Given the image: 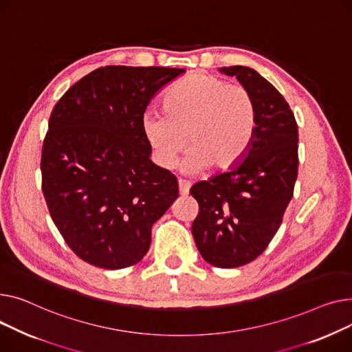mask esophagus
<instances>
[{
	"instance_id": "esophagus-1",
	"label": "esophagus",
	"mask_w": 352,
	"mask_h": 352,
	"mask_svg": "<svg viewBox=\"0 0 352 352\" xmlns=\"http://www.w3.org/2000/svg\"><path fill=\"white\" fill-rule=\"evenodd\" d=\"M177 184H179V193H180L182 196H186V195H189V189H190V183H189L188 180H183V179H179Z\"/></svg>"
}]
</instances>
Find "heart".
Segmentation results:
<instances>
[{"label": "heart", "instance_id": "obj_1", "mask_svg": "<svg viewBox=\"0 0 352 352\" xmlns=\"http://www.w3.org/2000/svg\"><path fill=\"white\" fill-rule=\"evenodd\" d=\"M162 112L144 115L143 133L162 168L172 166L188 140L186 172L234 168L249 152L257 128L252 91L212 74L195 72L176 82L163 96Z\"/></svg>", "mask_w": 352, "mask_h": 352}]
</instances>
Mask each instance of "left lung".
Here are the masks:
<instances>
[{
  "mask_svg": "<svg viewBox=\"0 0 352 352\" xmlns=\"http://www.w3.org/2000/svg\"><path fill=\"white\" fill-rule=\"evenodd\" d=\"M249 88L257 128L249 152L230 170L192 186L199 203L192 233L201 257L233 268L256 260L281 226L298 175V128L284 96L249 67H223Z\"/></svg>",
  "mask_w": 352,
  "mask_h": 352,
  "instance_id": "left-lung-1",
  "label": "left lung"
}]
</instances>
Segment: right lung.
I'll return each instance as SVG.
<instances>
[{"instance_id": "1", "label": "right lung", "mask_w": 352, "mask_h": 352, "mask_svg": "<svg viewBox=\"0 0 352 352\" xmlns=\"http://www.w3.org/2000/svg\"><path fill=\"white\" fill-rule=\"evenodd\" d=\"M184 69L108 65L79 79L54 107L41 152L47 208L69 249L107 270L146 256L152 226L179 197L151 160L143 113Z\"/></svg>"}]
</instances>
